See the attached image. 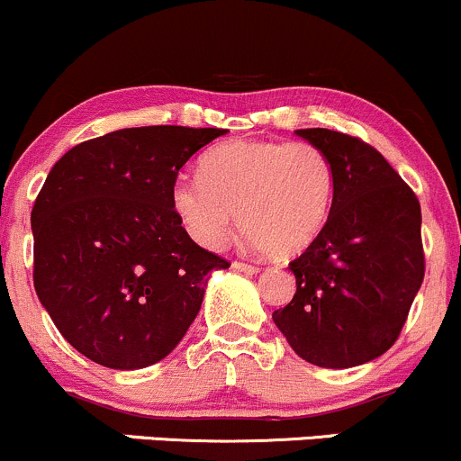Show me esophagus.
Listing matches in <instances>:
<instances>
[{"label": "esophagus", "mask_w": 461, "mask_h": 461, "mask_svg": "<svg viewBox=\"0 0 461 461\" xmlns=\"http://www.w3.org/2000/svg\"><path fill=\"white\" fill-rule=\"evenodd\" d=\"M232 270H235V272H244V275H257V272H259V268H257V266L244 264V261H235V264H232Z\"/></svg>", "instance_id": "obj_1"}]
</instances>
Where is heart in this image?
<instances>
[{
  "mask_svg": "<svg viewBox=\"0 0 461 461\" xmlns=\"http://www.w3.org/2000/svg\"><path fill=\"white\" fill-rule=\"evenodd\" d=\"M334 186L328 153L312 142L232 140L202 158L200 177H177L171 206L204 249L226 240L237 212L252 249L288 259L321 235Z\"/></svg>",
  "mask_w": 461,
  "mask_h": 461,
  "instance_id": "b5f03b06",
  "label": "heart"
}]
</instances>
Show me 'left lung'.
Returning <instances> with one entry per match:
<instances>
[{"mask_svg": "<svg viewBox=\"0 0 461 461\" xmlns=\"http://www.w3.org/2000/svg\"><path fill=\"white\" fill-rule=\"evenodd\" d=\"M294 133L328 153L334 202L321 235L290 264L296 294L272 321L316 367H358L395 343L422 285L420 202L358 138L321 127Z\"/></svg>", "mask_w": 461, "mask_h": 461, "instance_id": "obj_1", "label": "left lung"}]
</instances>
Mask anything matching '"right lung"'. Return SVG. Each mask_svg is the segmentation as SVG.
Here are the masks:
<instances>
[{
  "instance_id": "obj_1",
  "label": "right lung",
  "mask_w": 461,
  "mask_h": 461,
  "mask_svg": "<svg viewBox=\"0 0 461 461\" xmlns=\"http://www.w3.org/2000/svg\"><path fill=\"white\" fill-rule=\"evenodd\" d=\"M226 130L153 125L72 147L32 206L34 290L63 339L110 369L169 356L191 328L212 270L173 212L193 153Z\"/></svg>"
}]
</instances>
